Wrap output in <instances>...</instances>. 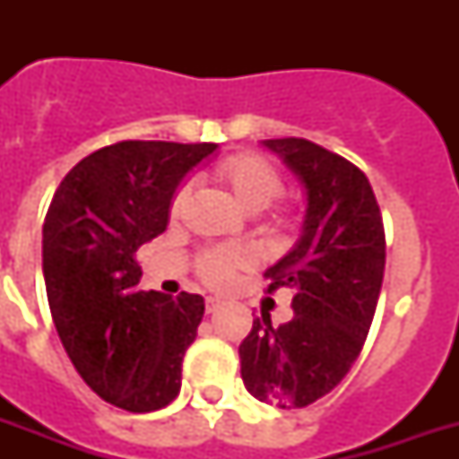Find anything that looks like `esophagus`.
Returning <instances> with one entry per match:
<instances>
[{"label": "esophagus", "mask_w": 459, "mask_h": 459, "mask_svg": "<svg viewBox=\"0 0 459 459\" xmlns=\"http://www.w3.org/2000/svg\"><path fill=\"white\" fill-rule=\"evenodd\" d=\"M204 307H207V312L212 314V312H216L219 307H221V300H219V298H212V295H209L207 300H204Z\"/></svg>", "instance_id": "esophagus-1"}]
</instances>
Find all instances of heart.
<instances>
[{"label": "heart", "mask_w": 459, "mask_h": 459, "mask_svg": "<svg viewBox=\"0 0 459 459\" xmlns=\"http://www.w3.org/2000/svg\"><path fill=\"white\" fill-rule=\"evenodd\" d=\"M214 178L230 190L236 202L245 212L257 214L266 209L272 202H276L283 193V180L279 171L273 169L269 161L255 154H233V157L223 159L221 164L214 169ZM187 200L186 186L178 187L171 197V216H178L183 204ZM288 226L286 216L276 214L269 221L266 229L281 230ZM250 264V252L240 247V245H221V247H212L204 250L195 262V269L200 273V279L207 286L226 288L233 279L236 269Z\"/></svg>", "instance_id": "1"}]
</instances>
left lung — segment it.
<instances>
[{"label":"left lung","instance_id":"1","mask_svg":"<svg viewBox=\"0 0 459 459\" xmlns=\"http://www.w3.org/2000/svg\"><path fill=\"white\" fill-rule=\"evenodd\" d=\"M307 190L300 243L266 269L269 293L293 290V319L252 321L240 342L245 388L283 410L312 405L341 384L362 352L385 269V233L369 178L305 138L264 140Z\"/></svg>","mask_w":459,"mask_h":459}]
</instances>
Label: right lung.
<instances>
[{"mask_svg":"<svg viewBox=\"0 0 459 459\" xmlns=\"http://www.w3.org/2000/svg\"><path fill=\"white\" fill-rule=\"evenodd\" d=\"M214 143L124 140L64 176L42 226V272L64 350L102 400L154 412L180 391L202 295L140 290V245L164 233L176 187Z\"/></svg>","mask_w":459,"mask_h":459,"instance_id":"right-lung-1","label":"right lung"}]
</instances>
